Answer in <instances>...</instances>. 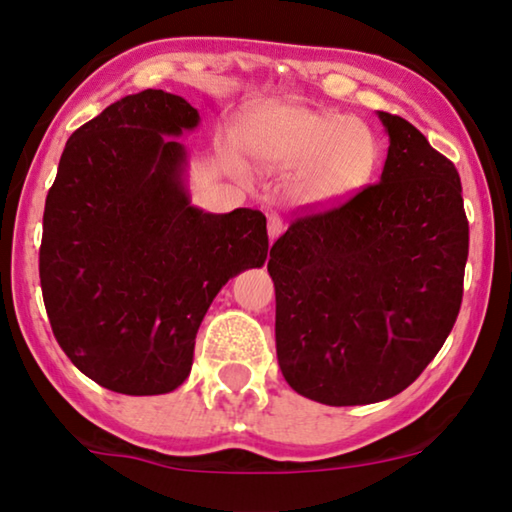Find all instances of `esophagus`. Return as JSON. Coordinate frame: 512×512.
Masks as SVG:
<instances>
[{"mask_svg":"<svg viewBox=\"0 0 512 512\" xmlns=\"http://www.w3.org/2000/svg\"><path fill=\"white\" fill-rule=\"evenodd\" d=\"M282 232H284V223H282L280 216H275V214L268 216V239L275 241L277 237L282 235Z\"/></svg>","mask_w":512,"mask_h":512,"instance_id":"34e87169","label":"esophagus"}]
</instances>
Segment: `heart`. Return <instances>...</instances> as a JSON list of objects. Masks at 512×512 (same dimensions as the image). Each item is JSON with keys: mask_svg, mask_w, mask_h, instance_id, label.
<instances>
[{"mask_svg": "<svg viewBox=\"0 0 512 512\" xmlns=\"http://www.w3.org/2000/svg\"><path fill=\"white\" fill-rule=\"evenodd\" d=\"M235 137L259 173L284 176L282 198L302 212L348 203L370 185L381 158L366 121L293 101L250 110L239 119ZM221 160L232 176L248 183V164L235 151L223 149Z\"/></svg>", "mask_w": 512, "mask_h": 512, "instance_id": "1", "label": "heart"}]
</instances>
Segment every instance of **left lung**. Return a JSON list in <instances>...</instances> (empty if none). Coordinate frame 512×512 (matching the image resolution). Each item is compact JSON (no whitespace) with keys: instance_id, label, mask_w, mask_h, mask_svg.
Masks as SVG:
<instances>
[{"instance_id":"1","label":"left lung","mask_w":512,"mask_h":512,"mask_svg":"<svg viewBox=\"0 0 512 512\" xmlns=\"http://www.w3.org/2000/svg\"><path fill=\"white\" fill-rule=\"evenodd\" d=\"M388 155L377 185L275 241L277 363L329 406L402 393L443 348L463 298L461 178L409 121L377 110Z\"/></svg>"}]
</instances>
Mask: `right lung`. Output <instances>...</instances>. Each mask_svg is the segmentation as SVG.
Listing matches in <instances>:
<instances>
[{"instance_id":"obj_1","label":"right lung","mask_w":512,"mask_h":512,"mask_svg":"<svg viewBox=\"0 0 512 512\" xmlns=\"http://www.w3.org/2000/svg\"><path fill=\"white\" fill-rule=\"evenodd\" d=\"M198 124L183 97L144 90L110 103L60 155L42 216V298L69 361L108 391H176L216 293L266 262L262 212L192 203L178 137Z\"/></svg>"}]
</instances>
